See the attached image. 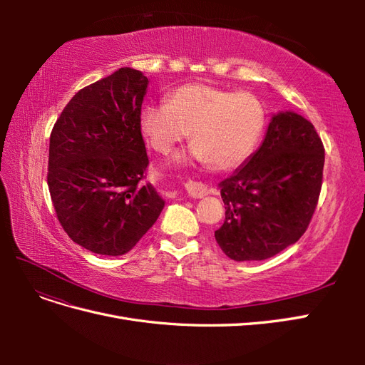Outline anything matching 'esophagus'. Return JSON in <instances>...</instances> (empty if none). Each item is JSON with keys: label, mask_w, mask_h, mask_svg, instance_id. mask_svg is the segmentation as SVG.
<instances>
[{"label": "esophagus", "mask_w": 365, "mask_h": 365, "mask_svg": "<svg viewBox=\"0 0 365 365\" xmlns=\"http://www.w3.org/2000/svg\"><path fill=\"white\" fill-rule=\"evenodd\" d=\"M185 190H187V195H189L190 197H195V200H197V197H204L210 192H212L207 185H204L202 182H196V181H189V182H187L185 184Z\"/></svg>", "instance_id": "1"}]
</instances>
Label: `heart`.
Here are the masks:
<instances>
[{
    "label": "heart",
    "instance_id": "b5f03b06",
    "mask_svg": "<svg viewBox=\"0 0 365 365\" xmlns=\"http://www.w3.org/2000/svg\"><path fill=\"white\" fill-rule=\"evenodd\" d=\"M267 111L257 96L207 83L175 88L168 101L140 113L149 145L168 153L192 132L193 158L220 172L235 170L256 150Z\"/></svg>",
    "mask_w": 365,
    "mask_h": 365
}]
</instances>
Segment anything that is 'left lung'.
I'll use <instances>...</instances> for the list:
<instances>
[{"label": "left lung", "mask_w": 365, "mask_h": 365, "mask_svg": "<svg viewBox=\"0 0 365 365\" xmlns=\"http://www.w3.org/2000/svg\"><path fill=\"white\" fill-rule=\"evenodd\" d=\"M324 146L311 121L272 115L262 146L219 184L225 220L217 245L236 262L264 260L300 239L323 184Z\"/></svg>", "instance_id": "1"}]
</instances>
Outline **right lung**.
<instances>
[{"label": "right lung", "mask_w": 365, "mask_h": 365, "mask_svg": "<svg viewBox=\"0 0 365 365\" xmlns=\"http://www.w3.org/2000/svg\"><path fill=\"white\" fill-rule=\"evenodd\" d=\"M148 77L132 68L82 88L50 135L48 190L65 233L102 256H121L157 222L163 197L145 180L140 129Z\"/></svg>", "instance_id": "1"}]
</instances>
